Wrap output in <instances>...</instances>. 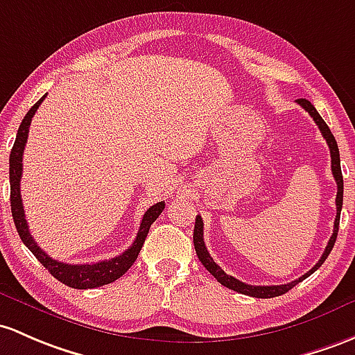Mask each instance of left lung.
Segmentation results:
<instances>
[{
  "label": "left lung",
  "instance_id": "obj_1",
  "mask_svg": "<svg viewBox=\"0 0 355 355\" xmlns=\"http://www.w3.org/2000/svg\"><path fill=\"white\" fill-rule=\"evenodd\" d=\"M300 106H303L304 110H306L308 113H310V116L313 118L315 123L318 125L320 132H322L323 139L327 140V144H329V148H330V157H331V173H334V178H335V182H337V198H335V205H337V216H335V223H334V234H331V237L329 240V243H327L325 247V252H323L322 257H320V261L316 262V264L311 268L308 272H304L303 276L298 277V279L291 281V283L288 284H279V286H252V284H245L242 283V281L235 279L234 276H228L225 270L220 268L218 264H216L215 261H213V257L209 255V252L207 250V245H205V239H203V220H201V216L198 215L196 216V223H194V234H193V242H194V249H196V255L198 259L201 261V264L205 266L209 270V274L211 276H215V279L218 281L220 284L227 286L228 289H234V291L237 293H242V295H247V296H254V298H274V296H281L284 295V293H288L289 289L295 288L296 284L301 283L303 279H306L310 274H313L316 269L320 268V266L325 262V259L329 257V254L331 252V249H334V243L335 240H337V232H338V223H340V211H342V201H344V178H342V169H340V154H338V147H337V140H335V137L331 135L329 125L323 121V118L318 115V112L315 110V106L311 105L310 101L304 100V98H301V100L296 101Z\"/></svg>",
  "mask_w": 355,
  "mask_h": 355
}]
</instances>
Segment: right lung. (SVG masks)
I'll use <instances>...</instances> for the list:
<instances>
[{
	"label": "right lung",
	"instance_id": "add662e5",
	"mask_svg": "<svg viewBox=\"0 0 355 355\" xmlns=\"http://www.w3.org/2000/svg\"><path fill=\"white\" fill-rule=\"evenodd\" d=\"M44 100L45 96H42L40 100L28 110V113H26L24 120H21V125L17 133V140H15L13 148H11L10 154V201L15 227H17V232L18 235H20L21 242L28 247L30 252L39 259L40 264L44 266L57 281H60V283L67 284L69 288L74 289L100 288L103 284H110L113 283V281H116L118 277L123 276V274L132 268V264L137 261V257H139V252L140 249H142L144 242H146L148 228H150V225L157 220V216L161 215L166 205H164V201H159V203L152 205V207L144 213L140 228L139 232H137V239L133 240L132 245L128 247L123 254L118 255V257L96 262V264H66V262H60L49 257V255L37 245V242L33 240L32 235H30L20 194L21 171H24L21 159H24L25 144L26 139H28V127L30 123H32L33 115H35V112L39 110L40 103Z\"/></svg>",
	"mask_w": 355,
	"mask_h": 355
}]
</instances>
